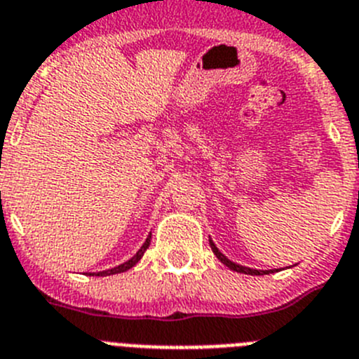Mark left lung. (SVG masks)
<instances>
[{
    "label": "left lung",
    "mask_w": 359,
    "mask_h": 359,
    "mask_svg": "<svg viewBox=\"0 0 359 359\" xmlns=\"http://www.w3.org/2000/svg\"><path fill=\"white\" fill-rule=\"evenodd\" d=\"M209 243H211V248H212V252H215V256L218 257V259L222 261L225 266L231 268V270H234V272H238V273H247V276H266V273H273L277 270V268L276 270H256V268H248V266H243V264H238V263H234V261L229 259L227 256H224V254L218 250V247L212 243L211 238H209Z\"/></svg>",
    "instance_id": "1"
}]
</instances>
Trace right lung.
Here are the masks:
<instances>
[{
	"instance_id": "add662e5",
	"label": "right lung",
	"mask_w": 359,
	"mask_h": 359,
	"mask_svg": "<svg viewBox=\"0 0 359 359\" xmlns=\"http://www.w3.org/2000/svg\"><path fill=\"white\" fill-rule=\"evenodd\" d=\"M150 241H151V232L148 234L147 241H144L143 245H141V248L134 254V257H130L128 261H125V263L118 264V266L114 268H109V270H103V272H95V273H89V276H96V277H105V276H114V273H121V272H127V270H130L132 266H135V264L140 263L141 257H143L144 250H147L148 247H150Z\"/></svg>"
}]
</instances>
